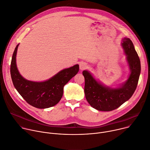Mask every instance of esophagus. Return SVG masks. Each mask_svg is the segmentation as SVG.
Segmentation results:
<instances>
[{
	"instance_id": "esophagus-1",
	"label": "esophagus",
	"mask_w": 150,
	"mask_h": 150,
	"mask_svg": "<svg viewBox=\"0 0 150 150\" xmlns=\"http://www.w3.org/2000/svg\"><path fill=\"white\" fill-rule=\"evenodd\" d=\"M87 67H88V65L86 63L82 62V63H81L79 64V69H80V70L86 69Z\"/></svg>"
}]
</instances>
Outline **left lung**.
Wrapping results in <instances>:
<instances>
[{"instance_id":"obj_1","label":"left lung","mask_w":150,"mask_h":150,"mask_svg":"<svg viewBox=\"0 0 150 150\" xmlns=\"http://www.w3.org/2000/svg\"><path fill=\"white\" fill-rule=\"evenodd\" d=\"M121 45L127 56L130 74L120 87L113 88L103 86L88 71L83 72L85 79L86 98L88 103L97 110L111 111L115 110L128 100L137 88L141 73L139 57L129 38H123Z\"/></svg>"}]
</instances>
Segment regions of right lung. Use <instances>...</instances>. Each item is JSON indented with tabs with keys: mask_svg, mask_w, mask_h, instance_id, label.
<instances>
[{
	"mask_svg": "<svg viewBox=\"0 0 150 150\" xmlns=\"http://www.w3.org/2000/svg\"><path fill=\"white\" fill-rule=\"evenodd\" d=\"M19 44L13 51L11 63V76L15 88L29 105L39 109L52 107L57 104L63 96V87L79 71L75 64L64 69L43 82H34L24 78L16 64V54Z\"/></svg>",
	"mask_w": 150,
	"mask_h": 150,
	"instance_id": "right-lung-1",
	"label": "right lung"
}]
</instances>
